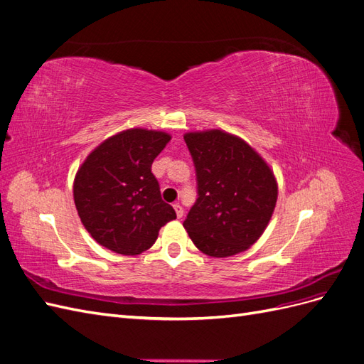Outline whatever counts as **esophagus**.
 Wrapping results in <instances>:
<instances>
[{
    "instance_id": "obj_1",
    "label": "esophagus",
    "mask_w": 364,
    "mask_h": 364,
    "mask_svg": "<svg viewBox=\"0 0 364 364\" xmlns=\"http://www.w3.org/2000/svg\"><path fill=\"white\" fill-rule=\"evenodd\" d=\"M173 208L176 211V215H178V218H181L183 215V208L179 203H173Z\"/></svg>"
}]
</instances>
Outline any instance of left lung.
Returning <instances> with one entry per match:
<instances>
[{
	"label": "left lung",
	"mask_w": 364,
	"mask_h": 364,
	"mask_svg": "<svg viewBox=\"0 0 364 364\" xmlns=\"http://www.w3.org/2000/svg\"><path fill=\"white\" fill-rule=\"evenodd\" d=\"M199 197L183 228L208 257L247 250L266 230L278 200L270 165L237 135L222 129L186 132Z\"/></svg>",
	"instance_id": "left-lung-1"
}]
</instances>
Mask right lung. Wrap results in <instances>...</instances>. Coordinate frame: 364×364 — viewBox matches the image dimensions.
I'll return each instance as SVG.
<instances>
[{
  "label": "right lung",
  "instance_id": "add662e5",
  "mask_svg": "<svg viewBox=\"0 0 364 364\" xmlns=\"http://www.w3.org/2000/svg\"><path fill=\"white\" fill-rule=\"evenodd\" d=\"M171 135L127 129L109 136L86 156L74 178L75 209L98 245L121 255L150 249L159 229L176 218L161 199L151 164Z\"/></svg>",
  "mask_w": 364,
  "mask_h": 364
}]
</instances>
